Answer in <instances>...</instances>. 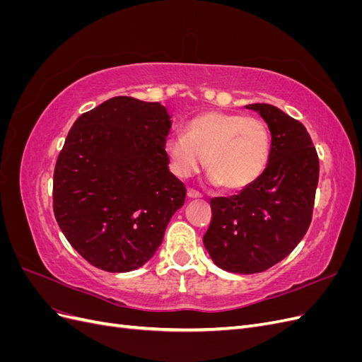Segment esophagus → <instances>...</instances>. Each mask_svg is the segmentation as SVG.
Segmentation results:
<instances>
[{
  "mask_svg": "<svg viewBox=\"0 0 362 362\" xmlns=\"http://www.w3.org/2000/svg\"><path fill=\"white\" fill-rule=\"evenodd\" d=\"M187 196H189L190 199H198V198H201L202 194H201L198 190H194V189H189V190H187Z\"/></svg>",
  "mask_w": 362,
  "mask_h": 362,
  "instance_id": "1",
  "label": "esophagus"
}]
</instances>
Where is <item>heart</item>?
<instances>
[{"instance_id":"obj_1","label":"heart","mask_w":362,"mask_h":362,"mask_svg":"<svg viewBox=\"0 0 362 362\" xmlns=\"http://www.w3.org/2000/svg\"><path fill=\"white\" fill-rule=\"evenodd\" d=\"M270 133L258 117L242 113L205 112L193 117L185 134H173L164 151L173 172L189 178L205 161L210 181L225 190H243L266 170Z\"/></svg>"}]
</instances>
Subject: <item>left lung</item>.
I'll return each instance as SVG.
<instances>
[{
  "instance_id": "1",
  "label": "left lung",
  "mask_w": 362,
  "mask_h": 362,
  "mask_svg": "<svg viewBox=\"0 0 362 362\" xmlns=\"http://www.w3.org/2000/svg\"><path fill=\"white\" fill-rule=\"evenodd\" d=\"M272 134L270 158L261 177L238 194L211 199L204 246L226 272L259 273L298 246L311 223L319 157L306 128L278 107L250 104Z\"/></svg>"
}]
</instances>
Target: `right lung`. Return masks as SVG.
Masks as SVG:
<instances>
[{
    "mask_svg": "<svg viewBox=\"0 0 362 362\" xmlns=\"http://www.w3.org/2000/svg\"><path fill=\"white\" fill-rule=\"evenodd\" d=\"M172 116L160 103L112 100L75 120L54 169V214L92 266L129 272L152 258L184 184L169 170Z\"/></svg>",
    "mask_w": 362,
    "mask_h": 362,
    "instance_id": "right-lung-1",
    "label": "right lung"
}]
</instances>
